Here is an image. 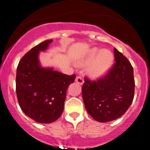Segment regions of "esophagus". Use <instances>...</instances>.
Instances as JSON below:
<instances>
[{
    "mask_svg": "<svg viewBox=\"0 0 150 150\" xmlns=\"http://www.w3.org/2000/svg\"><path fill=\"white\" fill-rule=\"evenodd\" d=\"M75 82L82 85L84 83V79L81 76H77L76 79H75Z\"/></svg>",
    "mask_w": 150,
    "mask_h": 150,
    "instance_id": "1",
    "label": "esophagus"
}]
</instances>
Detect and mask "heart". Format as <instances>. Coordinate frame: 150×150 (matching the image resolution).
Segmentation results:
<instances>
[{"instance_id":"b5f03b06","label":"heart","mask_w":150,"mask_h":150,"mask_svg":"<svg viewBox=\"0 0 150 150\" xmlns=\"http://www.w3.org/2000/svg\"><path fill=\"white\" fill-rule=\"evenodd\" d=\"M113 55L108 49L94 48L89 51L87 57L80 61L77 64L80 66H87V71L89 77L97 79L106 74L112 66Z\"/></svg>"}]
</instances>
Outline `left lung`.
Wrapping results in <instances>:
<instances>
[{
  "label": "left lung",
  "mask_w": 150,
  "mask_h": 150,
  "mask_svg": "<svg viewBox=\"0 0 150 150\" xmlns=\"http://www.w3.org/2000/svg\"><path fill=\"white\" fill-rule=\"evenodd\" d=\"M116 63L102 78L87 77L82 87L87 111L97 121L106 123L120 118L131 105L135 92L133 68L128 58L114 49Z\"/></svg>",
  "instance_id": "obj_1"
}]
</instances>
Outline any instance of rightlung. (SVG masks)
<instances>
[{"label":"right lung","mask_w":150,"mask_h":150,"mask_svg":"<svg viewBox=\"0 0 150 150\" xmlns=\"http://www.w3.org/2000/svg\"><path fill=\"white\" fill-rule=\"evenodd\" d=\"M52 42L46 40L32 48L17 68L16 93L20 108L27 116L41 123H52L61 116L67 89L76 77L41 66L39 52L46 51Z\"/></svg>","instance_id":"right-lung-1"}]
</instances>
